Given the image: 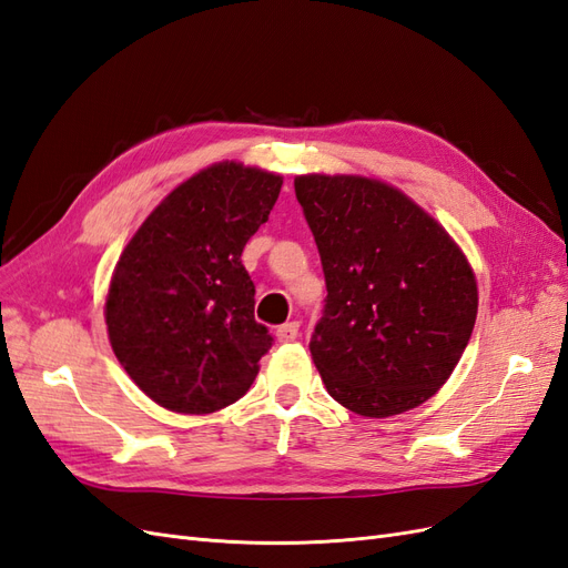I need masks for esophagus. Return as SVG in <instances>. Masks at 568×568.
Listing matches in <instances>:
<instances>
[{"instance_id": "34e87169", "label": "esophagus", "mask_w": 568, "mask_h": 568, "mask_svg": "<svg viewBox=\"0 0 568 568\" xmlns=\"http://www.w3.org/2000/svg\"><path fill=\"white\" fill-rule=\"evenodd\" d=\"M298 332H301V324L298 322H286V324L277 326V338L282 343H291V341L298 338Z\"/></svg>"}]
</instances>
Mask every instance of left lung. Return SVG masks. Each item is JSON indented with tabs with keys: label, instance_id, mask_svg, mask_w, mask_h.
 <instances>
[{
	"label": "left lung",
	"instance_id": "1",
	"mask_svg": "<svg viewBox=\"0 0 568 568\" xmlns=\"http://www.w3.org/2000/svg\"><path fill=\"white\" fill-rule=\"evenodd\" d=\"M294 186L326 282L311 338L326 390L376 419L422 405L448 382L474 332L478 291L467 257L390 184L301 175Z\"/></svg>",
	"mask_w": 568,
	"mask_h": 568
}]
</instances>
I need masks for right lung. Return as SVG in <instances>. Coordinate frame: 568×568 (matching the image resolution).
I'll list each match as a JSON object with an SVG mask.
<instances>
[{
	"mask_svg": "<svg viewBox=\"0 0 568 568\" xmlns=\"http://www.w3.org/2000/svg\"><path fill=\"white\" fill-rule=\"evenodd\" d=\"M282 182L234 161L205 168L161 201L120 255L104 311L111 348L161 407L209 415L251 388L274 338L253 317L242 253Z\"/></svg>",
	"mask_w": 568,
	"mask_h": 568,
	"instance_id": "obj_1",
	"label": "right lung"
}]
</instances>
